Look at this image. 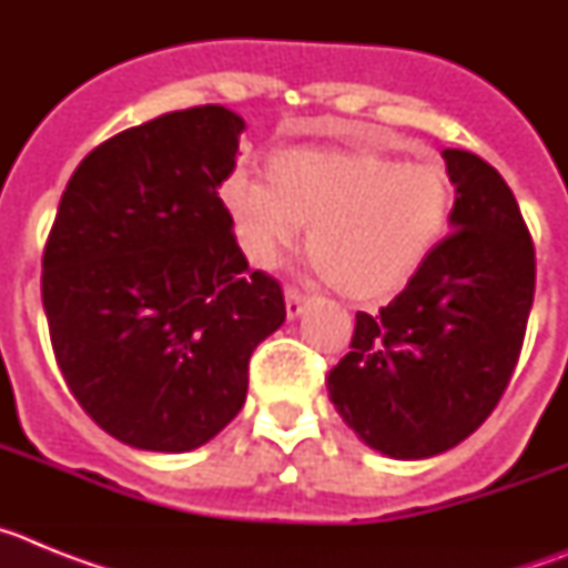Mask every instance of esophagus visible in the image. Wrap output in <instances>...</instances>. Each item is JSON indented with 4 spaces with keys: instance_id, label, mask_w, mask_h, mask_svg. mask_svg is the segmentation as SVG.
I'll return each instance as SVG.
<instances>
[{
    "instance_id": "34e87169",
    "label": "esophagus",
    "mask_w": 568,
    "mask_h": 568,
    "mask_svg": "<svg viewBox=\"0 0 568 568\" xmlns=\"http://www.w3.org/2000/svg\"><path fill=\"white\" fill-rule=\"evenodd\" d=\"M284 301H287V318H298L301 313H304V307L310 304V298L304 293H298V290L287 287V293H284Z\"/></svg>"
}]
</instances>
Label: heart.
I'll return each mask as SVG.
<instances>
[{
    "mask_svg": "<svg viewBox=\"0 0 568 568\" xmlns=\"http://www.w3.org/2000/svg\"><path fill=\"white\" fill-rule=\"evenodd\" d=\"M455 179L438 162H398L373 150L293 148L270 159V182L233 173L222 202L241 250L258 267L310 227L321 275L353 301L398 293L444 244Z\"/></svg>",
    "mask_w": 568,
    "mask_h": 568,
    "instance_id": "b5f03b06",
    "label": "heart"
}]
</instances>
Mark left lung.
<instances>
[{"mask_svg":"<svg viewBox=\"0 0 568 568\" xmlns=\"http://www.w3.org/2000/svg\"><path fill=\"white\" fill-rule=\"evenodd\" d=\"M453 233L378 315H355L327 389L346 426L395 460L469 438L498 406L535 298V244L509 184L480 155L444 150Z\"/></svg>","mask_w":568,"mask_h":568,"instance_id":"8db88e82","label":"left lung"}]
</instances>
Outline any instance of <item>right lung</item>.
Listing matches in <instances>:
<instances>
[{"label": "right lung", "mask_w": 568, "mask_h": 568, "mask_svg": "<svg viewBox=\"0 0 568 568\" xmlns=\"http://www.w3.org/2000/svg\"><path fill=\"white\" fill-rule=\"evenodd\" d=\"M244 119L175 110L90 150L42 255L50 344L84 413L122 444L190 453L247 398L255 346L284 324L250 270L219 187Z\"/></svg>", "instance_id": "right-lung-1"}]
</instances>
